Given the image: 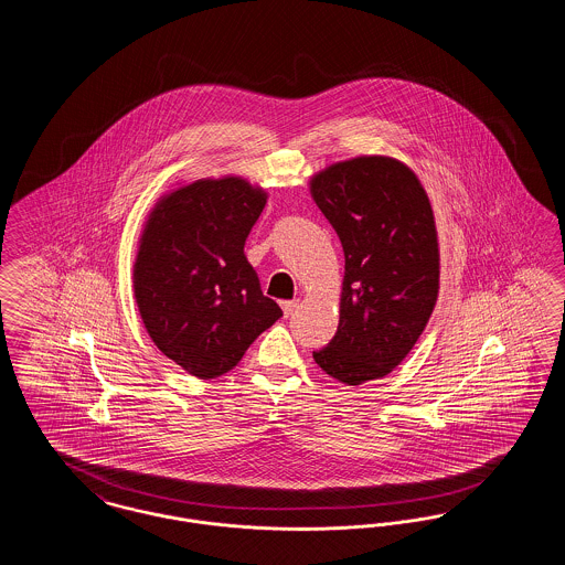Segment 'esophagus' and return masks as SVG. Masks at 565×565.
Masks as SVG:
<instances>
[{"mask_svg":"<svg viewBox=\"0 0 565 565\" xmlns=\"http://www.w3.org/2000/svg\"><path fill=\"white\" fill-rule=\"evenodd\" d=\"M296 307H298V300H284V302H281V309H284V316H286V318H290V316L295 313Z\"/></svg>","mask_w":565,"mask_h":565,"instance_id":"34e87169","label":"esophagus"}]
</instances>
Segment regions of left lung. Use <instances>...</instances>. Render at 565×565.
<instances>
[{"label": "left lung", "mask_w": 565, "mask_h": 565, "mask_svg": "<svg viewBox=\"0 0 565 565\" xmlns=\"http://www.w3.org/2000/svg\"><path fill=\"white\" fill-rule=\"evenodd\" d=\"M309 190L345 254L339 328L313 360L362 385L403 362L434 311L440 252L430 199L411 167L379 154L326 167Z\"/></svg>", "instance_id": "left-lung-1"}]
</instances>
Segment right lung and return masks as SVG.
Listing matches in <instances>:
<instances>
[{"instance_id": "1", "label": "right lung", "mask_w": 565, "mask_h": 565, "mask_svg": "<svg viewBox=\"0 0 565 565\" xmlns=\"http://www.w3.org/2000/svg\"><path fill=\"white\" fill-rule=\"evenodd\" d=\"M265 205L267 192L239 175L201 178L162 194L146 217L134 265L137 309L154 345L189 375L233 371L281 318L243 254Z\"/></svg>"}]
</instances>
